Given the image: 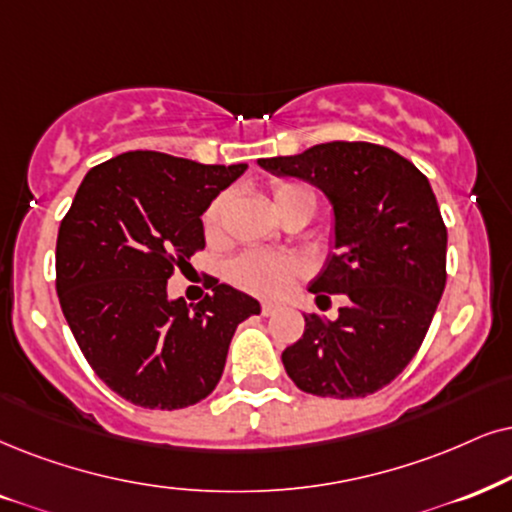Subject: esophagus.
<instances>
[{"label":"esophagus","mask_w":512,"mask_h":512,"mask_svg":"<svg viewBox=\"0 0 512 512\" xmlns=\"http://www.w3.org/2000/svg\"><path fill=\"white\" fill-rule=\"evenodd\" d=\"M278 312V304H274V302H262V314L264 316H271V314H276Z\"/></svg>","instance_id":"34e87169"}]
</instances>
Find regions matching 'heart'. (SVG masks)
I'll use <instances>...</instances> for the list:
<instances>
[{"instance_id":"heart-1","label":"heart","mask_w":512,"mask_h":512,"mask_svg":"<svg viewBox=\"0 0 512 512\" xmlns=\"http://www.w3.org/2000/svg\"><path fill=\"white\" fill-rule=\"evenodd\" d=\"M271 196H274L278 215L290 210H307L309 215H314L316 193L312 191V186L302 184V181H276L271 186ZM226 205H229V196L222 193V196L212 200L203 215L205 236L212 243L224 236ZM302 269V262L295 260V257L276 255V252L269 250H248L229 264V278L231 283L248 290V293L276 297L302 274Z\"/></svg>"}]
</instances>
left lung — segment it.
<instances>
[{"mask_svg":"<svg viewBox=\"0 0 512 512\" xmlns=\"http://www.w3.org/2000/svg\"><path fill=\"white\" fill-rule=\"evenodd\" d=\"M257 165L328 198L335 252L309 293L316 302L326 293L349 300L335 321L304 316L302 338L281 354L286 373L316 397L378 392L416 357L444 293L446 226L428 177L366 141H331Z\"/></svg>","mask_w":512,"mask_h":512,"instance_id":"1","label":"left lung"}]
</instances>
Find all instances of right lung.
Returning <instances> with one entry per match:
<instances>
[{"mask_svg": "<svg viewBox=\"0 0 512 512\" xmlns=\"http://www.w3.org/2000/svg\"><path fill=\"white\" fill-rule=\"evenodd\" d=\"M248 165L129 151L92 167L56 241V293L94 373L146 409L198 404L222 378L238 323L260 302L217 283L198 304L167 278L205 248L203 212Z\"/></svg>", "mask_w": 512, "mask_h": 512, "instance_id": "1", "label": "right lung"}]
</instances>
